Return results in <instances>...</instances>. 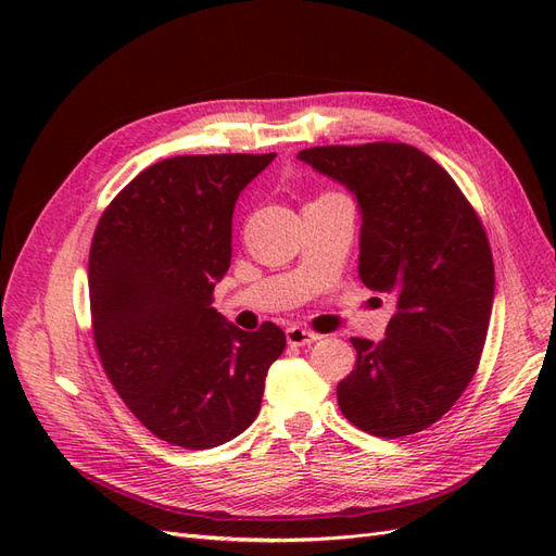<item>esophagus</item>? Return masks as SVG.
<instances>
[{
	"label": "esophagus",
	"mask_w": 556,
	"mask_h": 556,
	"mask_svg": "<svg viewBox=\"0 0 556 556\" xmlns=\"http://www.w3.org/2000/svg\"><path fill=\"white\" fill-rule=\"evenodd\" d=\"M285 336H288L290 345H308V343L319 341V333H315L311 329H304V327H296V325L285 329Z\"/></svg>",
	"instance_id": "34e87169"
}]
</instances>
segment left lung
<instances>
[{
    "label": "left lung",
    "instance_id": "obj_1",
    "mask_svg": "<svg viewBox=\"0 0 556 556\" xmlns=\"http://www.w3.org/2000/svg\"><path fill=\"white\" fill-rule=\"evenodd\" d=\"M355 194L359 278L396 299L384 339H350L352 374L336 387L357 429L401 439L431 427L473 378L494 304L486 233L457 182L408 143L317 146L296 155Z\"/></svg>",
    "mask_w": 556,
    "mask_h": 556
}]
</instances>
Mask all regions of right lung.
<instances>
[{
    "mask_svg": "<svg viewBox=\"0 0 556 556\" xmlns=\"http://www.w3.org/2000/svg\"><path fill=\"white\" fill-rule=\"evenodd\" d=\"M268 155H180L148 166L94 229L92 331L115 392L157 439L217 447L260 413L285 350L274 323L243 331L213 304L231 262V215Z\"/></svg>",
    "mask_w": 556,
    "mask_h": 556,
    "instance_id": "right-lung-1",
    "label": "right lung"
}]
</instances>
